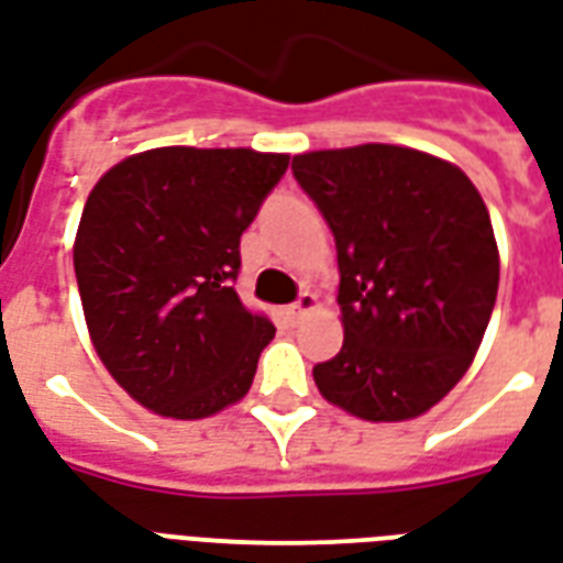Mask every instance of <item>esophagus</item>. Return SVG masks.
<instances>
[{
    "instance_id": "obj_1",
    "label": "esophagus",
    "mask_w": 563,
    "mask_h": 563,
    "mask_svg": "<svg viewBox=\"0 0 563 563\" xmlns=\"http://www.w3.org/2000/svg\"><path fill=\"white\" fill-rule=\"evenodd\" d=\"M316 307H319V298H316L313 292H301V298H298L286 313L292 316V322H298V319H303L307 313H313Z\"/></svg>"
}]
</instances>
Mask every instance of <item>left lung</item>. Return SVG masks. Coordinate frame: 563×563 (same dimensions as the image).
I'll return each mask as SVG.
<instances>
[{"instance_id": "8db88e82", "label": "left lung", "mask_w": 563, "mask_h": 563, "mask_svg": "<svg viewBox=\"0 0 563 563\" xmlns=\"http://www.w3.org/2000/svg\"><path fill=\"white\" fill-rule=\"evenodd\" d=\"M336 241L343 349L313 366L328 402L364 420L430 411L472 366L498 295V247L460 166L402 145L295 154Z\"/></svg>"}]
</instances>
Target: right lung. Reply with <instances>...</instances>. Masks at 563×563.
I'll use <instances>...</instances> for the list:
<instances>
[{"mask_svg":"<svg viewBox=\"0 0 563 563\" xmlns=\"http://www.w3.org/2000/svg\"><path fill=\"white\" fill-rule=\"evenodd\" d=\"M289 154L169 145L91 187L74 271L95 352L140 406L197 420L253 385L274 324L235 292L241 232Z\"/></svg>","mask_w":563,"mask_h":563,"instance_id":"right-lung-1","label":"right lung"}]
</instances>
